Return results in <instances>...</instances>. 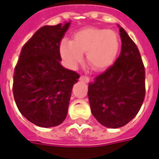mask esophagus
Returning a JSON list of instances; mask_svg holds the SVG:
<instances>
[{"label": "esophagus", "instance_id": "34e87169", "mask_svg": "<svg viewBox=\"0 0 159 159\" xmlns=\"http://www.w3.org/2000/svg\"><path fill=\"white\" fill-rule=\"evenodd\" d=\"M80 80L83 81V82H85V83H89V81H90V78H89V76L83 75V76H81V77H80Z\"/></svg>", "mask_w": 159, "mask_h": 159}]
</instances>
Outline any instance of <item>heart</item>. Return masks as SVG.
I'll return each instance as SVG.
<instances>
[{
    "label": "heart",
    "instance_id": "obj_1",
    "mask_svg": "<svg viewBox=\"0 0 159 159\" xmlns=\"http://www.w3.org/2000/svg\"><path fill=\"white\" fill-rule=\"evenodd\" d=\"M120 46V39L114 30L89 27L75 32L71 41L63 39L60 43V53L71 67L83 61V53H86L91 67L103 70L115 62Z\"/></svg>",
    "mask_w": 159,
    "mask_h": 159
}]
</instances>
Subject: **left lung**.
I'll use <instances>...</instances> for the list:
<instances>
[{"mask_svg":"<svg viewBox=\"0 0 159 159\" xmlns=\"http://www.w3.org/2000/svg\"><path fill=\"white\" fill-rule=\"evenodd\" d=\"M121 51L113 66L89 84L92 114L101 125L121 127L141 109L145 98V68L138 48L120 27Z\"/></svg>","mask_w":159,"mask_h":159,"instance_id":"8db88e82","label":"left lung"}]
</instances>
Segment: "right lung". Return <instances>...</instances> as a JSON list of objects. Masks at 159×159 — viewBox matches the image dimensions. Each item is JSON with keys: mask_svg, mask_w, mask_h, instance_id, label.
Returning a JSON list of instances; mask_svg holds the SVG:
<instances>
[{"mask_svg": "<svg viewBox=\"0 0 159 159\" xmlns=\"http://www.w3.org/2000/svg\"><path fill=\"white\" fill-rule=\"evenodd\" d=\"M70 23L43 26L22 48L13 76V96L21 114L40 127L61 124L79 74L62 66L60 43Z\"/></svg>", "mask_w": 159, "mask_h": 159, "instance_id": "add662e5", "label": "right lung"}]
</instances>
